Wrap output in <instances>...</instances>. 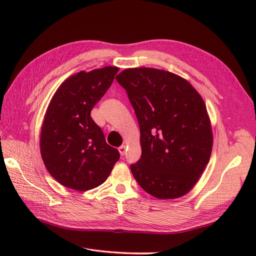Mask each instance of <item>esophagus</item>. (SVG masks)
<instances>
[{"label":"esophagus","instance_id":"1","mask_svg":"<svg viewBox=\"0 0 256 256\" xmlns=\"http://www.w3.org/2000/svg\"><path fill=\"white\" fill-rule=\"evenodd\" d=\"M118 152L120 154V156H124V154H125V152H126V146L125 145L120 146L118 147Z\"/></svg>","mask_w":256,"mask_h":256}]
</instances>
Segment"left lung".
<instances>
[{
	"instance_id": "obj_1",
	"label": "left lung",
	"mask_w": 256,
	"mask_h": 256,
	"mask_svg": "<svg viewBox=\"0 0 256 256\" xmlns=\"http://www.w3.org/2000/svg\"><path fill=\"white\" fill-rule=\"evenodd\" d=\"M116 80L126 90L140 126L141 159L130 166L136 180L160 200L187 194L212 150L202 96L187 80L164 69L128 68Z\"/></svg>"
}]
</instances>
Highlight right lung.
<instances>
[{"mask_svg":"<svg viewBox=\"0 0 256 256\" xmlns=\"http://www.w3.org/2000/svg\"><path fill=\"white\" fill-rule=\"evenodd\" d=\"M118 67L69 76L54 92L44 114L40 154L50 175L64 187L86 191L104 182L120 159L106 144L90 111L111 86Z\"/></svg>","mask_w":256,"mask_h":256,"instance_id":"right-lung-1","label":"right lung"}]
</instances>
